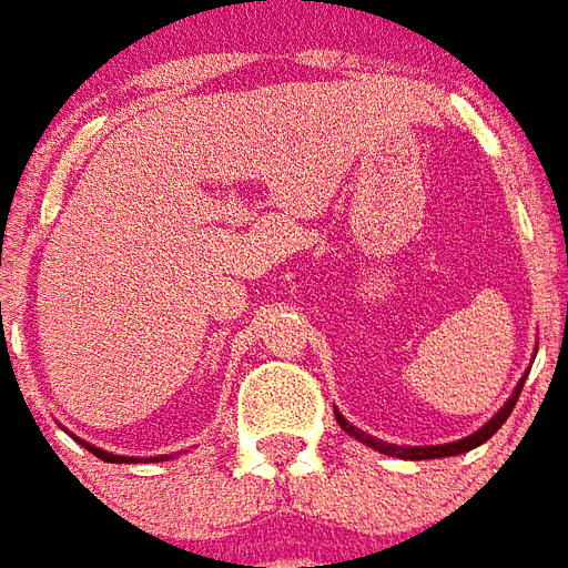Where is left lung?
<instances>
[{
    "mask_svg": "<svg viewBox=\"0 0 568 568\" xmlns=\"http://www.w3.org/2000/svg\"><path fill=\"white\" fill-rule=\"evenodd\" d=\"M524 379H527V373L520 376L518 388L511 390V397H508L503 406H499V413L490 418L487 424H481L476 434L464 436V439H457V443H443V445H394V443H382V439H376V436L364 434V430H358L355 424H348L343 415L334 409V415H337L339 427L346 430L348 436H355L358 443L369 445V448H376L379 455H388V457H400V460H434V457H452V455H464V452H473V448H478L481 443H487L490 436L497 434L499 427L506 424V418L511 415V409H515V403H518V394L520 388H524Z\"/></svg>",
    "mask_w": 568,
    "mask_h": 568,
    "instance_id": "obj_1",
    "label": "left lung"
}]
</instances>
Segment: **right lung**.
<instances>
[{"mask_svg": "<svg viewBox=\"0 0 568 568\" xmlns=\"http://www.w3.org/2000/svg\"><path fill=\"white\" fill-rule=\"evenodd\" d=\"M78 439V436H74ZM78 443L87 448V452H92L95 457H102V460H108V464H141V457H125V455H113V452H104V448H99V445H90V443H83V439H78ZM168 457H174V455H159V457H146L150 464H155V460H168Z\"/></svg>", "mask_w": 568, "mask_h": 568, "instance_id": "add662e5", "label": "right lung"}]
</instances>
